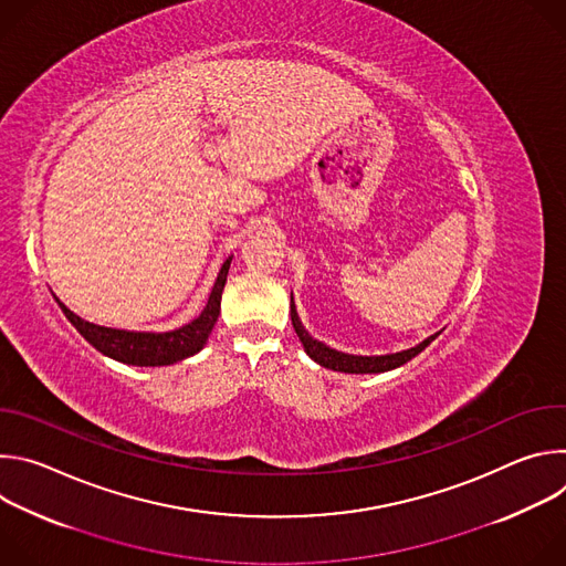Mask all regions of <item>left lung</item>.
<instances>
[{"instance_id":"left-lung-1","label":"left lung","mask_w":566,"mask_h":566,"mask_svg":"<svg viewBox=\"0 0 566 566\" xmlns=\"http://www.w3.org/2000/svg\"><path fill=\"white\" fill-rule=\"evenodd\" d=\"M291 322H293V329L297 334V338L304 345V352L322 367L334 369V371H345V374H380V371H389L396 369L400 365H406L408 360H412L417 354H421L439 334L430 336L428 340H423L421 345L408 349V352H398V354H389V356H352V354H343L336 349H329L327 345H322L317 340H313L297 317L295 304H293V295H291Z\"/></svg>"}]
</instances>
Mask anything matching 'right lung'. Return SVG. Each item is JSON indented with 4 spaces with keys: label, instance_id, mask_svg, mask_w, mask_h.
Returning <instances> with one entry per match:
<instances>
[{
    "label": "right lung",
    "instance_id": "add662e5",
    "mask_svg": "<svg viewBox=\"0 0 566 566\" xmlns=\"http://www.w3.org/2000/svg\"><path fill=\"white\" fill-rule=\"evenodd\" d=\"M230 260L228 258L217 275V282L212 286V293L208 297L206 308L201 311L199 317H195L190 325L168 332V334H136V332H120V329H109V327H98L92 325V322L77 317L73 311H69L57 297L55 302L60 304L62 313L69 317L71 325L80 332L90 345H94L101 354L118 360V363H127V365H136V367H160V365H172L179 363L184 358L195 356L199 349H203L214 322L219 317V308H221V291L226 286V277H228V269H230Z\"/></svg>",
    "mask_w": 566,
    "mask_h": 566
}]
</instances>
